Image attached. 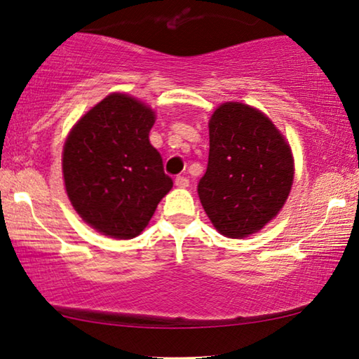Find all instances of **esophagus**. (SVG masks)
I'll list each match as a JSON object with an SVG mask.
<instances>
[{
	"instance_id": "1",
	"label": "esophagus",
	"mask_w": 359,
	"mask_h": 359,
	"mask_svg": "<svg viewBox=\"0 0 359 359\" xmlns=\"http://www.w3.org/2000/svg\"><path fill=\"white\" fill-rule=\"evenodd\" d=\"M175 185H177L179 189H187V187H189V179L184 177V175H179V177H175Z\"/></svg>"
}]
</instances>
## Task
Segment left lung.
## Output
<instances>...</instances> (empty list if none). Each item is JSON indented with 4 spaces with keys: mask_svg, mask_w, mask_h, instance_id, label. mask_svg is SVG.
Listing matches in <instances>:
<instances>
[{
    "mask_svg": "<svg viewBox=\"0 0 359 359\" xmlns=\"http://www.w3.org/2000/svg\"><path fill=\"white\" fill-rule=\"evenodd\" d=\"M201 205L216 231L242 239L270 223L287 200L294 161L285 136L250 105L224 102L210 118Z\"/></svg>",
    "mask_w": 359,
    "mask_h": 359,
    "instance_id": "8db88e82",
    "label": "left lung"
}]
</instances>
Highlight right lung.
Segmentation results:
<instances>
[{
	"label": "right lung",
	"mask_w": 359,
	"mask_h": 359,
	"mask_svg": "<svg viewBox=\"0 0 359 359\" xmlns=\"http://www.w3.org/2000/svg\"><path fill=\"white\" fill-rule=\"evenodd\" d=\"M154 112L141 100L114 93L94 105L63 146V179L73 208L90 228L133 239L172 189L163 158L149 143Z\"/></svg>",
	"instance_id": "obj_1"
}]
</instances>
